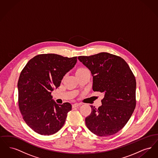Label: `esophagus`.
Masks as SVG:
<instances>
[{
	"mask_svg": "<svg viewBox=\"0 0 158 158\" xmlns=\"http://www.w3.org/2000/svg\"><path fill=\"white\" fill-rule=\"evenodd\" d=\"M81 105H82L81 103H75V104L72 105V108H76V107H77V106H79Z\"/></svg>",
	"mask_w": 158,
	"mask_h": 158,
	"instance_id": "obj_1",
	"label": "esophagus"
}]
</instances>
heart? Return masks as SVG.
Returning <instances> with one entry per match:
<instances>
[{
	"label": "heart",
	"instance_id": "b5f03b06",
	"mask_svg": "<svg viewBox=\"0 0 158 158\" xmlns=\"http://www.w3.org/2000/svg\"><path fill=\"white\" fill-rule=\"evenodd\" d=\"M85 69H85V68H79V69H78L77 70V71H76V73L82 72V71L84 70H85Z\"/></svg>",
	"mask_w": 158,
	"mask_h": 158
}]
</instances>
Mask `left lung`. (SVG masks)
I'll return each instance as SVG.
<instances>
[{
  "label": "left lung",
  "instance_id": "left-lung-1",
  "mask_svg": "<svg viewBox=\"0 0 158 158\" xmlns=\"http://www.w3.org/2000/svg\"><path fill=\"white\" fill-rule=\"evenodd\" d=\"M78 59L90 70L93 90L104 94L101 106L90 105L86 125L96 135H114L124 127L135 109V77L126 61L112 54L102 52Z\"/></svg>",
  "mask_w": 158,
  "mask_h": 158
}]
</instances>
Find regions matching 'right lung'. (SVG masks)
I'll use <instances>...</instances> for the list:
<instances>
[{"mask_svg":"<svg viewBox=\"0 0 158 158\" xmlns=\"http://www.w3.org/2000/svg\"><path fill=\"white\" fill-rule=\"evenodd\" d=\"M76 62L77 57L43 54L29 60L23 69L18 82V105L23 120L35 132L52 135L64 125L72 105L56 104L51 94Z\"/></svg>","mask_w":158,"mask_h":158,"instance_id":"1","label":"right lung"}]
</instances>
